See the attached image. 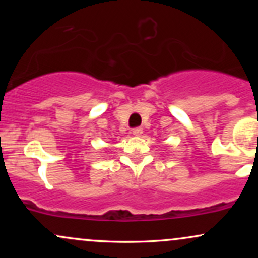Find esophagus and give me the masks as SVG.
I'll use <instances>...</instances> for the list:
<instances>
[{"mask_svg":"<svg viewBox=\"0 0 258 258\" xmlns=\"http://www.w3.org/2000/svg\"><path fill=\"white\" fill-rule=\"evenodd\" d=\"M132 133L135 136H142V133H143V128H142V127H136V128L132 130Z\"/></svg>","mask_w":258,"mask_h":258,"instance_id":"34e87169","label":"esophagus"}]
</instances>
